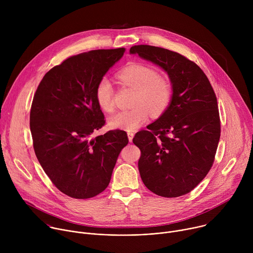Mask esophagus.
I'll use <instances>...</instances> for the list:
<instances>
[{"instance_id": "34e87169", "label": "esophagus", "mask_w": 253, "mask_h": 253, "mask_svg": "<svg viewBox=\"0 0 253 253\" xmlns=\"http://www.w3.org/2000/svg\"><path fill=\"white\" fill-rule=\"evenodd\" d=\"M127 135H128V139H129V141H130V142H132L133 137H134V133H133V132H131V131H128V132H127Z\"/></svg>"}]
</instances>
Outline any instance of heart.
<instances>
[{
	"label": "heart",
	"instance_id": "b5f03b06",
	"mask_svg": "<svg viewBox=\"0 0 253 253\" xmlns=\"http://www.w3.org/2000/svg\"><path fill=\"white\" fill-rule=\"evenodd\" d=\"M121 83L135 93L131 102L130 110L120 111L108 120L112 129L135 130L148 119L149 113L153 117L162 115L169 107L173 87L169 79L159 76L157 71L147 65L132 64L122 69L118 75ZM95 99L104 112L110 113L114 110V90L111 81L102 77L95 87Z\"/></svg>",
	"mask_w": 253,
	"mask_h": 253
}]
</instances>
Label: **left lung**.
Masks as SVG:
<instances>
[{"mask_svg": "<svg viewBox=\"0 0 253 253\" xmlns=\"http://www.w3.org/2000/svg\"><path fill=\"white\" fill-rule=\"evenodd\" d=\"M130 53L160 66L173 87L167 110L133 138L141 179L159 196H182L213 165L220 138L217 99L201 68L181 54L149 45L133 46Z\"/></svg>", "mask_w": 253, "mask_h": 253, "instance_id": "obj_1", "label": "left lung"}]
</instances>
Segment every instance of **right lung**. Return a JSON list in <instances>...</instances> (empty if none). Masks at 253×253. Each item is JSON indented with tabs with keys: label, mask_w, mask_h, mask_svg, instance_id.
I'll return each mask as SVG.
<instances>
[{
	"label": "right lung",
	"mask_w": 253,
	"mask_h": 253,
	"mask_svg": "<svg viewBox=\"0 0 253 253\" xmlns=\"http://www.w3.org/2000/svg\"><path fill=\"white\" fill-rule=\"evenodd\" d=\"M124 52L118 48L71 56L47 72L34 95L30 129L35 154L52 183L72 198L104 191L128 144L123 130L92 138L105 125L96 84Z\"/></svg>",
	"instance_id": "right-lung-1"
}]
</instances>
